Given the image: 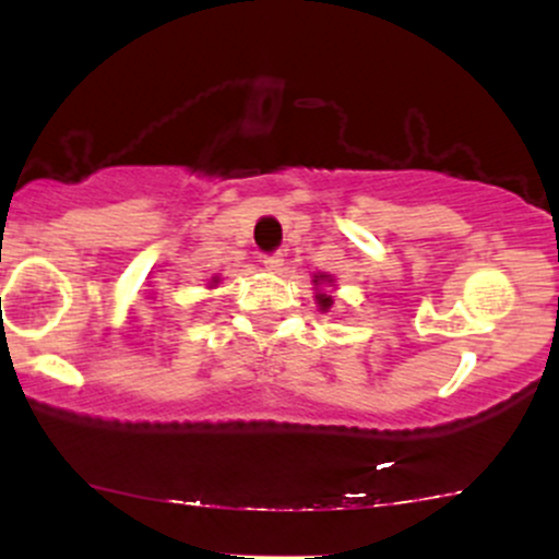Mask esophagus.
<instances>
[{
	"label": "esophagus",
	"instance_id": "1",
	"mask_svg": "<svg viewBox=\"0 0 559 559\" xmlns=\"http://www.w3.org/2000/svg\"><path fill=\"white\" fill-rule=\"evenodd\" d=\"M262 265H265L271 273H278L281 265H284V254H281V252L265 254V258H262Z\"/></svg>",
	"mask_w": 559,
	"mask_h": 559
}]
</instances>
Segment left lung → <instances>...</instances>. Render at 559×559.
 I'll return each instance as SVG.
<instances>
[{
  "mask_svg": "<svg viewBox=\"0 0 559 559\" xmlns=\"http://www.w3.org/2000/svg\"><path fill=\"white\" fill-rule=\"evenodd\" d=\"M323 281H325V284H333L331 275H323V273L316 275V278H312V284L318 286V284H323ZM316 299H318V307H320V310H323V312H329V310H331V305H333V297H331V294L318 292V294H316Z\"/></svg>",
  "mask_w": 559,
  "mask_h": 559,
  "instance_id": "8db88e82",
  "label": "left lung"
}]
</instances>
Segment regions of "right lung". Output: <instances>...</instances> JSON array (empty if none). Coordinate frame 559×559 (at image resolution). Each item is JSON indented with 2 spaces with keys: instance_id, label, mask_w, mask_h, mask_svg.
Wrapping results in <instances>:
<instances>
[{
  "instance_id": "add662e5",
  "label": "right lung",
  "mask_w": 559,
  "mask_h": 559,
  "mask_svg": "<svg viewBox=\"0 0 559 559\" xmlns=\"http://www.w3.org/2000/svg\"><path fill=\"white\" fill-rule=\"evenodd\" d=\"M213 284H217V278H213Z\"/></svg>"
}]
</instances>
